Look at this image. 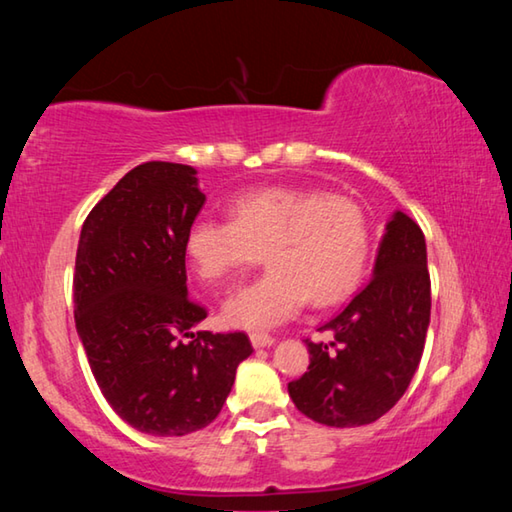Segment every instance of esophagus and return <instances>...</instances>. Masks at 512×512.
I'll list each match as a JSON object with an SVG mask.
<instances>
[{"mask_svg":"<svg viewBox=\"0 0 512 512\" xmlns=\"http://www.w3.org/2000/svg\"><path fill=\"white\" fill-rule=\"evenodd\" d=\"M250 343L255 345V348H268V345H273L275 339L271 334H264V332H253L250 334Z\"/></svg>","mask_w":512,"mask_h":512,"instance_id":"esophagus-1","label":"esophagus"}]
</instances>
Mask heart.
Here are the masks:
<instances>
[{
    "instance_id": "1",
    "label": "heart",
    "mask_w": 512,
    "mask_h": 512,
    "mask_svg": "<svg viewBox=\"0 0 512 512\" xmlns=\"http://www.w3.org/2000/svg\"><path fill=\"white\" fill-rule=\"evenodd\" d=\"M232 219L198 216L185 253L203 282L228 284L268 259L271 271L232 293L235 327L280 325L311 300L327 307L357 287L370 253L368 219L350 196L314 187H262L232 198Z\"/></svg>"
}]
</instances>
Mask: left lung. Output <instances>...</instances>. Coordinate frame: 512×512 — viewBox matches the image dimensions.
I'll list each match as a JSON object with an SVG mask.
<instances>
[{"mask_svg":"<svg viewBox=\"0 0 512 512\" xmlns=\"http://www.w3.org/2000/svg\"><path fill=\"white\" fill-rule=\"evenodd\" d=\"M431 280L420 225L395 212L379 244L372 280L320 329L332 343L307 339L309 368L291 381L300 413L327 427L379 420L406 393L427 339Z\"/></svg>","mask_w":512,"mask_h":512,"instance_id":"obj_1","label":"left lung"}]
</instances>
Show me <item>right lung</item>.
Returning a JSON list of instances; mask_svg holds the SVG:
<instances>
[{
    "instance_id": "1",
    "label": "right lung",
    "mask_w": 512,
    "mask_h": 512,
    "mask_svg": "<svg viewBox=\"0 0 512 512\" xmlns=\"http://www.w3.org/2000/svg\"><path fill=\"white\" fill-rule=\"evenodd\" d=\"M205 194L196 171L144 162L83 223L74 320L92 375L121 420L153 436H185L221 413L248 334L192 332L207 309L187 296L185 235Z\"/></svg>"
}]
</instances>
